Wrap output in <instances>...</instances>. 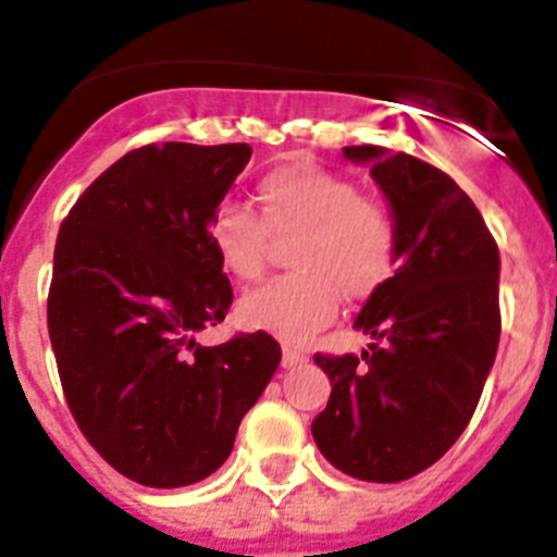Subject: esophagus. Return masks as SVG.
I'll use <instances>...</instances> for the list:
<instances>
[{
    "instance_id": "esophagus-1",
    "label": "esophagus",
    "mask_w": 557,
    "mask_h": 557,
    "mask_svg": "<svg viewBox=\"0 0 557 557\" xmlns=\"http://www.w3.org/2000/svg\"><path fill=\"white\" fill-rule=\"evenodd\" d=\"M304 362H307V354L298 351V348H293V346H284V354H282V366L284 368L304 366Z\"/></svg>"
}]
</instances>
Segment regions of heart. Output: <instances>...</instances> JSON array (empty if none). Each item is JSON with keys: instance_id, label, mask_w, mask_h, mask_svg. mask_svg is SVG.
<instances>
[{"instance_id": "heart-1", "label": "heart", "mask_w": 557, "mask_h": 557, "mask_svg": "<svg viewBox=\"0 0 557 557\" xmlns=\"http://www.w3.org/2000/svg\"><path fill=\"white\" fill-rule=\"evenodd\" d=\"M256 198L259 214L231 200L211 211V248L225 273L253 282L268 264L270 236H295V273L245 295V326L304 343L337 318L343 295L368 301L396 273V220L387 206L359 195L354 181L309 159H287L259 178Z\"/></svg>"}]
</instances>
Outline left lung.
Listing matches in <instances>:
<instances>
[{
  "mask_svg": "<svg viewBox=\"0 0 557 557\" xmlns=\"http://www.w3.org/2000/svg\"><path fill=\"white\" fill-rule=\"evenodd\" d=\"M346 156L371 161L391 200L398 270L354 321L371 348L314 354L332 396L312 437L343 474L401 482L441 460L474 416L502 332L499 248L444 170L373 145Z\"/></svg>",
  "mask_w": 557,
  "mask_h": 557,
  "instance_id": "1",
  "label": "left lung"
}]
</instances>
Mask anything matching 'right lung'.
Wrapping results in <instances>:
<instances>
[{"label": "right lung", "mask_w": 557, "mask_h": 557, "mask_svg": "<svg viewBox=\"0 0 557 557\" xmlns=\"http://www.w3.org/2000/svg\"><path fill=\"white\" fill-rule=\"evenodd\" d=\"M250 152L243 141L125 152L58 231L47 326L63 396L102 460L147 488L214 474L282 362L268 332L195 339L234 301L209 218Z\"/></svg>", "instance_id": "obj_1"}]
</instances>
